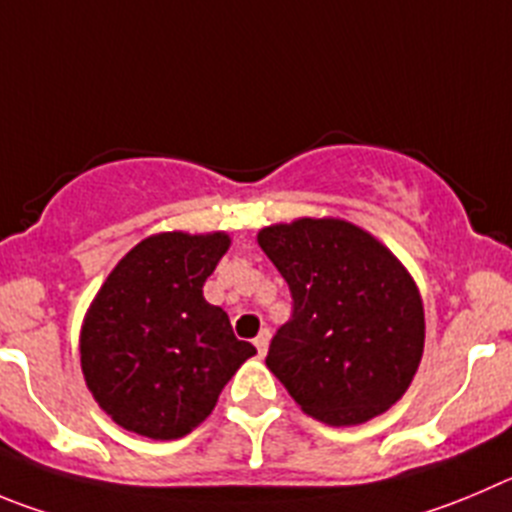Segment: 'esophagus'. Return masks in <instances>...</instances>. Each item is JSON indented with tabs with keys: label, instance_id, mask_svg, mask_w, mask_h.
<instances>
[{
	"label": "esophagus",
	"instance_id": "34e87169",
	"mask_svg": "<svg viewBox=\"0 0 512 512\" xmlns=\"http://www.w3.org/2000/svg\"><path fill=\"white\" fill-rule=\"evenodd\" d=\"M252 343H255L257 353H260V356H265L267 346H270V331H267V328H265V331H260V336H257Z\"/></svg>",
	"mask_w": 512,
	"mask_h": 512
}]
</instances>
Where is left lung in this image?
I'll return each instance as SVG.
<instances>
[{
  "label": "left lung",
  "instance_id": "obj_1",
  "mask_svg": "<svg viewBox=\"0 0 512 512\" xmlns=\"http://www.w3.org/2000/svg\"><path fill=\"white\" fill-rule=\"evenodd\" d=\"M257 242L293 298L265 364L300 409L351 427L396 404L424 351L422 298L401 262L341 219L272 224Z\"/></svg>",
  "mask_w": 512,
  "mask_h": 512
}]
</instances>
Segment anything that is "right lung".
Wrapping results in <instances>:
<instances>
[{
    "mask_svg": "<svg viewBox=\"0 0 512 512\" xmlns=\"http://www.w3.org/2000/svg\"><path fill=\"white\" fill-rule=\"evenodd\" d=\"M227 247L224 232L154 234L118 262L95 295L80 364L100 409L128 432L189 434L257 353L202 293Z\"/></svg>",
    "mask_w": 512,
    "mask_h": 512,
    "instance_id": "1",
    "label": "right lung"
}]
</instances>
